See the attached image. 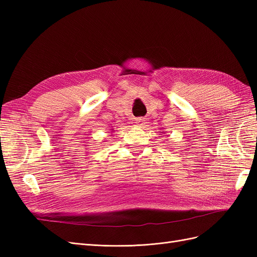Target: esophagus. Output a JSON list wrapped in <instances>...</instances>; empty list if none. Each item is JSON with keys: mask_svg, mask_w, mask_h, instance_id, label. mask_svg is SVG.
Returning <instances> with one entry per match:
<instances>
[{"mask_svg": "<svg viewBox=\"0 0 257 257\" xmlns=\"http://www.w3.org/2000/svg\"><path fill=\"white\" fill-rule=\"evenodd\" d=\"M143 122H144V119L143 118H137L136 119V124H137V125H142V124H143Z\"/></svg>", "mask_w": 257, "mask_h": 257, "instance_id": "obj_1", "label": "esophagus"}]
</instances>
